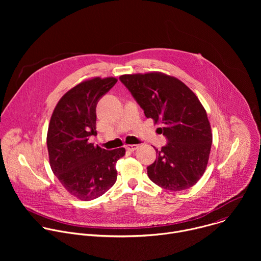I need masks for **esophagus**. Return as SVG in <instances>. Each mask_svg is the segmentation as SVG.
<instances>
[{
    "label": "esophagus",
    "mask_w": 261,
    "mask_h": 261,
    "mask_svg": "<svg viewBox=\"0 0 261 261\" xmlns=\"http://www.w3.org/2000/svg\"><path fill=\"white\" fill-rule=\"evenodd\" d=\"M137 147H138L137 144H126V150L130 152H134Z\"/></svg>",
    "instance_id": "34e87169"
}]
</instances>
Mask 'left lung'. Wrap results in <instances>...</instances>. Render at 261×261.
Here are the masks:
<instances>
[{"mask_svg":"<svg viewBox=\"0 0 261 261\" xmlns=\"http://www.w3.org/2000/svg\"><path fill=\"white\" fill-rule=\"evenodd\" d=\"M121 82L131 92L147 119L162 124L168 142L147 166V175L159 187L181 191L204 173L213 141L206 111L182 82L162 72L124 74Z\"/></svg>","mask_w":261,"mask_h":261,"instance_id":"8db88e82","label":"left lung"}]
</instances>
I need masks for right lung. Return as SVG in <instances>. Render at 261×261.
Listing matches in <instances>:
<instances>
[{
    "label": "right lung",
    "instance_id": "obj_1",
    "mask_svg": "<svg viewBox=\"0 0 261 261\" xmlns=\"http://www.w3.org/2000/svg\"><path fill=\"white\" fill-rule=\"evenodd\" d=\"M116 77H92L70 89L56 105L47 130V150L53 172L77 199L93 200L115 185L117 161L124 147L107 151L90 142L96 136L98 100L113 88Z\"/></svg>",
    "mask_w": 261,
    "mask_h": 261
}]
</instances>
